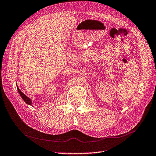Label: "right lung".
I'll use <instances>...</instances> for the list:
<instances>
[{
	"label": "right lung",
	"mask_w": 156,
	"mask_h": 156,
	"mask_svg": "<svg viewBox=\"0 0 156 156\" xmlns=\"http://www.w3.org/2000/svg\"><path fill=\"white\" fill-rule=\"evenodd\" d=\"M17 89H18V93H19V94H20V97L22 98V99L24 100V101L26 102V104L27 105H31V106H32V101H31V99H30V98H29V97H28L26 95H25V94L22 92V91L19 89V88L18 87V86H17Z\"/></svg>",
	"instance_id": "1"
}]
</instances>
